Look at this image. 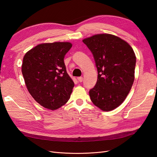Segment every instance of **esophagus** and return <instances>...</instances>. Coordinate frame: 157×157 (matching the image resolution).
I'll return each instance as SVG.
<instances>
[{
	"label": "esophagus",
	"instance_id": "esophagus-1",
	"mask_svg": "<svg viewBox=\"0 0 157 157\" xmlns=\"http://www.w3.org/2000/svg\"><path fill=\"white\" fill-rule=\"evenodd\" d=\"M77 79H78V81H79L80 82H82V80H83V78H82V77H78V78H77Z\"/></svg>",
	"mask_w": 157,
	"mask_h": 157
}]
</instances>
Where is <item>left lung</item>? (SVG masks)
Wrapping results in <instances>:
<instances>
[{
	"label": "left lung",
	"mask_w": 157,
	"mask_h": 157,
	"mask_svg": "<svg viewBox=\"0 0 157 157\" xmlns=\"http://www.w3.org/2000/svg\"><path fill=\"white\" fill-rule=\"evenodd\" d=\"M82 42L92 53L98 73L90 99L102 111H112L124 101L134 83V52L125 40L110 34L95 35Z\"/></svg>",
	"instance_id": "left-lung-1"
}]
</instances>
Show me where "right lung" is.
I'll list each match as a JSON object with an SVG mask.
<instances>
[{
  "label": "right lung",
  "instance_id": "1",
  "mask_svg": "<svg viewBox=\"0 0 157 157\" xmlns=\"http://www.w3.org/2000/svg\"><path fill=\"white\" fill-rule=\"evenodd\" d=\"M68 42L42 43L23 57L21 71L28 91L40 105L56 110L68 101L75 84L66 71Z\"/></svg>",
  "mask_w": 157,
  "mask_h": 157
}]
</instances>
